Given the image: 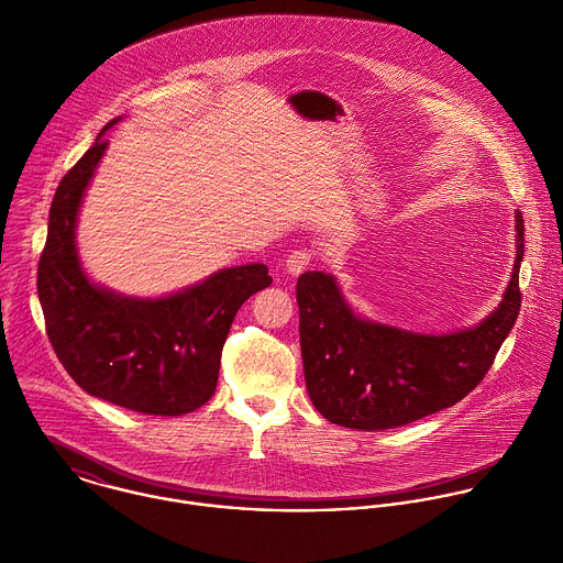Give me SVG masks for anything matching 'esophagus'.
<instances>
[{"mask_svg": "<svg viewBox=\"0 0 563 563\" xmlns=\"http://www.w3.org/2000/svg\"><path fill=\"white\" fill-rule=\"evenodd\" d=\"M311 261H313V252L311 250H294L289 256H287V261H285V269H287V274H291V276H298L300 272H305L309 265H311Z\"/></svg>", "mask_w": 563, "mask_h": 563, "instance_id": "34e87169", "label": "esophagus"}]
</instances>
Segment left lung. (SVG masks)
<instances>
[{"label": "left lung", "mask_w": 563, "mask_h": 563, "mask_svg": "<svg viewBox=\"0 0 563 563\" xmlns=\"http://www.w3.org/2000/svg\"><path fill=\"white\" fill-rule=\"evenodd\" d=\"M516 261L500 305L476 327L415 333L362 318L333 274L296 285L307 393L331 423L362 432L408 426L467 397L492 368L520 305L525 219L516 210Z\"/></svg>", "instance_id": "1"}]
</instances>
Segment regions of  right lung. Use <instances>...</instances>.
Instances as JSON below:
<instances>
[{
    "mask_svg": "<svg viewBox=\"0 0 563 563\" xmlns=\"http://www.w3.org/2000/svg\"><path fill=\"white\" fill-rule=\"evenodd\" d=\"M102 126L60 179L38 261L36 291L49 344L69 377L113 406L181 417L217 390L221 351L241 305L272 285L263 263L225 267L162 298H135L96 285L76 250L85 190L109 142Z\"/></svg>",
    "mask_w": 563,
    "mask_h": 563,
    "instance_id": "right-lung-1",
    "label": "right lung"
}]
</instances>
